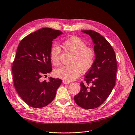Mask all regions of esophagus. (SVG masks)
<instances>
[{"mask_svg": "<svg viewBox=\"0 0 135 135\" xmlns=\"http://www.w3.org/2000/svg\"><path fill=\"white\" fill-rule=\"evenodd\" d=\"M63 83L64 84H69V83H70V82L68 81H67V80H63Z\"/></svg>", "mask_w": 135, "mask_h": 135, "instance_id": "34e87169", "label": "esophagus"}]
</instances>
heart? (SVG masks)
I'll use <instances>...</instances> for the list:
<instances>
[{"label":"heart","mask_w":135,"mask_h":135,"mask_svg":"<svg viewBox=\"0 0 135 135\" xmlns=\"http://www.w3.org/2000/svg\"><path fill=\"white\" fill-rule=\"evenodd\" d=\"M63 47L73 55L71 62V66H63L56 69V77L64 80L72 81L81 74V71L86 72L93 67L95 62L96 54L95 50L88 47L86 43L78 37H71L64 40L62 42ZM61 49L54 45L50 51L51 60L55 66L60 63Z\"/></svg>","instance_id":"b5f03b06"}]
</instances>
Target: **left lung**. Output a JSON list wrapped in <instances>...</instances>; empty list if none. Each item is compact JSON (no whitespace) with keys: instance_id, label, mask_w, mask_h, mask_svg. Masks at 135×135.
<instances>
[{"instance_id":"8db88e82","label":"left lung","mask_w":135,"mask_h":135,"mask_svg":"<svg viewBox=\"0 0 135 135\" xmlns=\"http://www.w3.org/2000/svg\"><path fill=\"white\" fill-rule=\"evenodd\" d=\"M81 31L92 38L96 57L94 65L85 73L86 84L81 82L80 91L74 96V101L82 108L93 109L105 101L115 85L116 57L112 46L100 33L93 30Z\"/></svg>"}]
</instances>
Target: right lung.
Here are the masks:
<instances>
[{
  "label": "right lung",
  "instance_id": "add662e5",
  "mask_svg": "<svg viewBox=\"0 0 135 135\" xmlns=\"http://www.w3.org/2000/svg\"><path fill=\"white\" fill-rule=\"evenodd\" d=\"M62 33L49 27L41 28L25 37L17 47L12 66L14 84L20 98L32 108L45 107L51 103L62 83L59 78L41 80L52 71V41Z\"/></svg>",
  "mask_w": 135,
  "mask_h": 135
}]
</instances>
